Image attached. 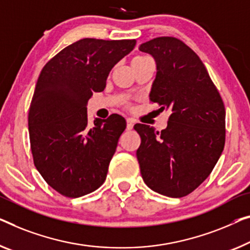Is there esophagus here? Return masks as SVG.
Returning <instances> with one entry per match:
<instances>
[{"mask_svg":"<svg viewBox=\"0 0 250 250\" xmlns=\"http://www.w3.org/2000/svg\"><path fill=\"white\" fill-rule=\"evenodd\" d=\"M133 125H135V122H133L132 119H126V129L131 130L133 128Z\"/></svg>","mask_w":250,"mask_h":250,"instance_id":"esophagus-1","label":"esophagus"}]
</instances>
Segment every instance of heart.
I'll return each mask as SVG.
<instances>
[{
    "label": "heart",
    "instance_id": "heart-1",
    "mask_svg": "<svg viewBox=\"0 0 250 250\" xmlns=\"http://www.w3.org/2000/svg\"><path fill=\"white\" fill-rule=\"evenodd\" d=\"M149 57H147V56H137V57L133 58L132 62H140V61H144V59H147Z\"/></svg>",
    "mask_w": 250,
    "mask_h": 250
}]
</instances>
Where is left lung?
<instances>
[{
	"instance_id": "8db88e82",
	"label": "left lung",
	"mask_w": 250,
	"mask_h": 250,
	"mask_svg": "<svg viewBox=\"0 0 250 250\" xmlns=\"http://www.w3.org/2000/svg\"><path fill=\"white\" fill-rule=\"evenodd\" d=\"M154 57L156 78L149 100L170 110L166 129L137 124V150L143 180L169 197L194 191L210 175L225 147L226 110L217 87L194 51L173 37L140 44Z\"/></svg>"
}]
</instances>
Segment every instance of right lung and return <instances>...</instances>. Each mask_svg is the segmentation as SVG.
I'll use <instances>...</instances> for the list:
<instances>
[{"label":"right lung","instance_id":"1","mask_svg":"<svg viewBox=\"0 0 250 250\" xmlns=\"http://www.w3.org/2000/svg\"><path fill=\"white\" fill-rule=\"evenodd\" d=\"M135 46V39H81L40 73L30 104V144L38 172L62 195L83 196L105 181L126 124L112 114L88 126L87 102L105 88L111 69Z\"/></svg>","mask_w":250,"mask_h":250}]
</instances>
